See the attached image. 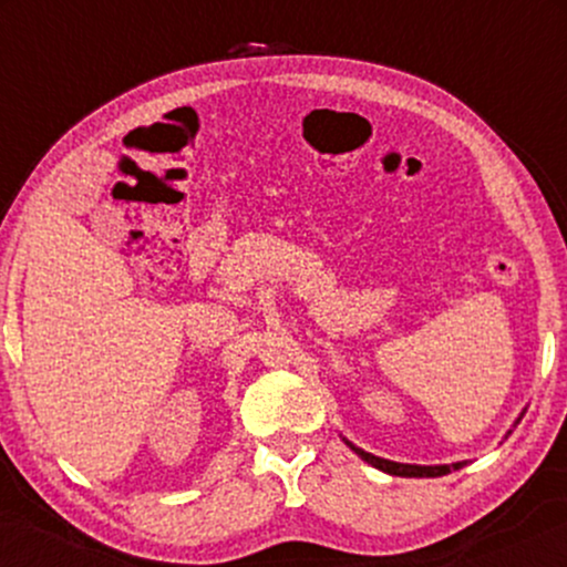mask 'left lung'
Returning a JSON list of instances; mask_svg holds the SVG:
<instances>
[{"mask_svg":"<svg viewBox=\"0 0 567 567\" xmlns=\"http://www.w3.org/2000/svg\"><path fill=\"white\" fill-rule=\"evenodd\" d=\"M525 415V410L519 413V419ZM519 419L514 421V426L519 424ZM506 434H512V429ZM343 442L354 451L357 455H360L362 461H368L370 466H375V470L386 472V474H394V477H442V474H451L455 470H461V466H466V461H455V464H434V466H421V464H400V461H389V458H381V455H373L368 451H362V447L351 445V442L343 437Z\"/></svg>","mask_w":567,"mask_h":567,"instance_id":"obj_1","label":"left lung"}]
</instances>
